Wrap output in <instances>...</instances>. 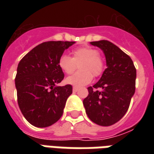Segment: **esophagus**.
Returning <instances> with one entry per match:
<instances>
[{
  "mask_svg": "<svg viewBox=\"0 0 154 154\" xmlns=\"http://www.w3.org/2000/svg\"><path fill=\"white\" fill-rule=\"evenodd\" d=\"M72 90H73V91H78V87H73V88H72Z\"/></svg>",
  "mask_w": 154,
  "mask_h": 154,
  "instance_id": "1",
  "label": "esophagus"
}]
</instances>
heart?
I'll list each match as a JSON object with an SVG mask.
<instances>
[{"label": "heart", "instance_id": "heart-1", "mask_svg": "<svg viewBox=\"0 0 154 154\" xmlns=\"http://www.w3.org/2000/svg\"><path fill=\"white\" fill-rule=\"evenodd\" d=\"M80 71L66 79V82L75 87H82L89 84L94 77H99L105 69V62L99 51L91 47L77 48L72 52V57L61 56L58 66L64 73L72 74L77 69Z\"/></svg>", "mask_w": 154, "mask_h": 154}]
</instances>
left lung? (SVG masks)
I'll use <instances>...</instances> for the list:
<instances>
[{
	"label": "left lung",
	"instance_id": "left-lung-1",
	"mask_svg": "<svg viewBox=\"0 0 154 154\" xmlns=\"http://www.w3.org/2000/svg\"><path fill=\"white\" fill-rule=\"evenodd\" d=\"M103 50L107 67L100 79L89 87L83 100L89 119L101 126L112 125L125 115L135 91L136 68L132 59L108 40L91 42Z\"/></svg>",
	"mask_w": 154,
	"mask_h": 154
}]
</instances>
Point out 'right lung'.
<instances>
[{"instance_id":"add662e5","label":"right lung","mask_w":154,"mask_h":154,"mask_svg":"<svg viewBox=\"0 0 154 154\" xmlns=\"http://www.w3.org/2000/svg\"><path fill=\"white\" fill-rule=\"evenodd\" d=\"M75 42L48 41L29 51L20 61L15 76L17 100L23 116L32 125L48 127L60 119L72 85L57 87L64 74L58 60Z\"/></svg>"}]
</instances>
